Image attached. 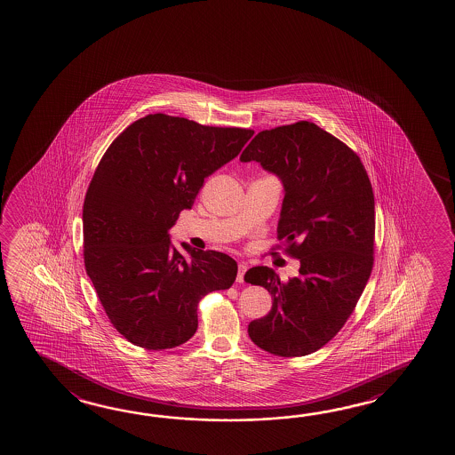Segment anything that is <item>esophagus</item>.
Returning <instances> with one entry per match:
<instances>
[{"mask_svg": "<svg viewBox=\"0 0 455 455\" xmlns=\"http://www.w3.org/2000/svg\"><path fill=\"white\" fill-rule=\"evenodd\" d=\"M247 265L246 263H239L238 275H236V283H244V275H246Z\"/></svg>", "mask_w": 455, "mask_h": 455, "instance_id": "esophagus-1", "label": "esophagus"}]
</instances>
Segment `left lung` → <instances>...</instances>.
I'll use <instances>...</instances> for the list:
<instances>
[{"label":"left lung","instance_id":"obj_1","mask_svg":"<svg viewBox=\"0 0 455 455\" xmlns=\"http://www.w3.org/2000/svg\"><path fill=\"white\" fill-rule=\"evenodd\" d=\"M239 160L283 182L277 239L299 260L287 283L268 267L247 271L244 281L273 297L271 311L247 331L273 355L303 357L343 328L371 275V182L354 150L306 120L260 132Z\"/></svg>","mask_w":455,"mask_h":455}]
</instances>
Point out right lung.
Returning <instances> with one entry per match:
<instances>
[{"mask_svg":"<svg viewBox=\"0 0 455 455\" xmlns=\"http://www.w3.org/2000/svg\"><path fill=\"white\" fill-rule=\"evenodd\" d=\"M252 130L149 114L112 141L84 202V261L112 325L144 349H172L198 328V301L230 289L238 265L196 251L187 261L170 228L204 178L238 156Z\"/></svg>","mask_w":455,"mask_h":455,"instance_id":"1","label":"right lung"}]
</instances>
